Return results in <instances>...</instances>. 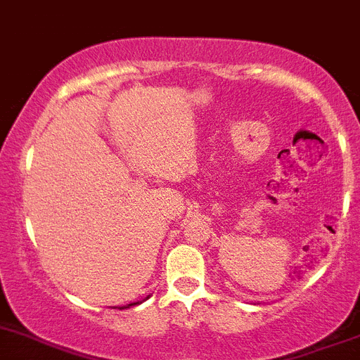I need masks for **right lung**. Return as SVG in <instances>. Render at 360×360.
I'll use <instances>...</instances> for the list:
<instances>
[{
  "mask_svg": "<svg viewBox=\"0 0 360 360\" xmlns=\"http://www.w3.org/2000/svg\"><path fill=\"white\" fill-rule=\"evenodd\" d=\"M146 299H148V297H146ZM136 304H141V302H132V304H127V306H123V307H118V309H125V307H131V306H136Z\"/></svg>",
  "mask_w": 360,
  "mask_h": 360,
  "instance_id": "add662e5",
  "label": "right lung"
}]
</instances>
